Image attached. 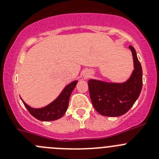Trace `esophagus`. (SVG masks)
Instances as JSON below:
<instances>
[{"mask_svg":"<svg viewBox=\"0 0 159 159\" xmlns=\"http://www.w3.org/2000/svg\"><path fill=\"white\" fill-rule=\"evenodd\" d=\"M90 75H91V73H90L89 71H86V72L84 73V75H85V77H88Z\"/></svg>","mask_w":159,"mask_h":159,"instance_id":"1","label":"esophagus"}]
</instances>
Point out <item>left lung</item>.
I'll return each instance as SVG.
<instances>
[{"mask_svg": "<svg viewBox=\"0 0 159 159\" xmlns=\"http://www.w3.org/2000/svg\"><path fill=\"white\" fill-rule=\"evenodd\" d=\"M134 61V70L123 83L106 82L91 79L88 80L92 105L100 115L118 117L127 113L139 96L143 88V70L135 49L129 46Z\"/></svg>", "mask_w": 159, "mask_h": 159, "instance_id": "1", "label": "left lung"}]
</instances>
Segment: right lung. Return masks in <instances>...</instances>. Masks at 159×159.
I'll return each instance as SVG.
<instances>
[{"label":"right lung","mask_w":159,"mask_h":159,"mask_svg":"<svg viewBox=\"0 0 159 159\" xmlns=\"http://www.w3.org/2000/svg\"><path fill=\"white\" fill-rule=\"evenodd\" d=\"M77 83L78 81L74 80L69 84H67L57 99L43 107L33 108L29 106L21 98L20 99L29 113L38 120H40V121L57 120L62 117L67 111L70 96L74 88L76 86Z\"/></svg>","instance_id":"obj_1"}]
</instances>
